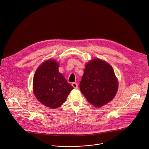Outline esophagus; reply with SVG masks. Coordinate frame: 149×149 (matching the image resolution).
<instances>
[{
  "mask_svg": "<svg viewBox=\"0 0 149 149\" xmlns=\"http://www.w3.org/2000/svg\"><path fill=\"white\" fill-rule=\"evenodd\" d=\"M72 87H73L75 89H77V88H78V83H72Z\"/></svg>",
  "mask_w": 149,
  "mask_h": 149,
  "instance_id": "1",
  "label": "esophagus"
}]
</instances>
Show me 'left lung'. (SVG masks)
I'll list each match as a JSON object with an SVG mask.
<instances>
[{"label":"left lung","mask_w":149,"mask_h":149,"mask_svg":"<svg viewBox=\"0 0 149 149\" xmlns=\"http://www.w3.org/2000/svg\"><path fill=\"white\" fill-rule=\"evenodd\" d=\"M118 84L112 67L105 61L96 59L86 65L79 87L89 103L100 107L114 98Z\"/></svg>","instance_id":"8db88e82"}]
</instances>
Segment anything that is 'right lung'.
<instances>
[{
	"instance_id": "add662e5",
	"label": "right lung",
	"mask_w": 149,
	"mask_h": 149,
	"mask_svg": "<svg viewBox=\"0 0 149 149\" xmlns=\"http://www.w3.org/2000/svg\"><path fill=\"white\" fill-rule=\"evenodd\" d=\"M58 68L55 61L48 60L38 68L33 77L35 96L42 104L52 109L62 105L74 88L59 72Z\"/></svg>"
}]
</instances>
